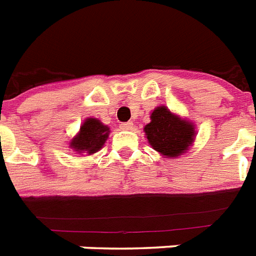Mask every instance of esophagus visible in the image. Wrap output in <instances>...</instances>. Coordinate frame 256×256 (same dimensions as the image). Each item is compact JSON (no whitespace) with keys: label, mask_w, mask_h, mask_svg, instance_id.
Listing matches in <instances>:
<instances>
[{"label":"esophagus","mask_w":256,"mask_h":256,"mask_svg":"<svg viewBox=\"0 0 256 256\" xmlns=\"http://www.w3.org/2000/svg\"><path fill=\"white\" fill-rule=\"evenodd\" d=\"M122 130H126V132H128V130H132V122H124V124H120V126Z\"/></svg>","instance_id":"obj_1"}]
</instances>
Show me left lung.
<instances>
[{"label":"left lung","mask_w":256,"mask_h":256,"mask_svg":"<svg viewBox=\"0 0 256 256\" xmlns=\"http://www.w3.org/2000/svg\"><path fill=\"white\" fill-rule=\"evenodd\" d=\"M144 134L150 146L166 158H178L188 150L195 140V124L183 120L166 106L154 108Z\"/></svg>","instance_id":"obj_1"}]
</instances>
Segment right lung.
Listing matches in <instances>:
<instances>
[{
    "mask_svg": "<svg viewBox=\"0 0 256 256\" xmlns=\"http://www.w3.org/2000/svg\"><path fill=\"white\" fill-rule=\"evenodd\" d=\"M110 128L96 118H88L84 120L80 132L73 140H70V148L78 154L88 152L92 156L100 152L108 138Z\"/></svg>",
    "mask_w": 256,
    "mask_h": 256,
    "instance_id": "add662e5",
    "label": "right lung"
}]
</instances>
